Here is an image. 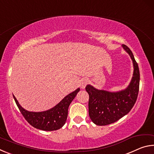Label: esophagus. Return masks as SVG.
I'll use <instances>...</instances> for the list:
<instances>
[{"label": "esophagus", "mask_w": 154, "mask_h": 154, "mask_svg": "<svg viewBox=\"0 0 154 154\" xmlns=\"http://www.w3.org/2000/svg\"><path fill=\"white\" fill-rule=\"evenodd\" d=\"M88 83V79H83L82 80V82H81V88L82 89H84L85 87L86 86V85Z\"/></svg>", "instance_id": "obj_1"}]
</instances>
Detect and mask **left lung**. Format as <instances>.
Returning <instances> with one entry per match:
<instances>
[{
    "label": "left lung",
    "mask_w": 154,
    "mask_h": 154,
    "mask_svg": "<svg viewBox=\"0 0 154 154\" xmlns=\"http://www.w3.org/2000/svg\"><path fill=\"white\" fill-rule=\"evenodd\" d=\"M122 46L131 57L134 65L133 77L128 87L118 92L98 90L90 85L85 87L89 94L90 118L98 126H106L119 120L129 113L137 101L140 82L139 66L128 47Z\"/></svg>",
    "instance_id": "1"
}]
</instances>
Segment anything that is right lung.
I'll list each match as a JSON object with an SVG mask.
<instances>
[{
    "label": "right lung",
    "instance_id": "right-lung-1",
    "mask_svg": "<svg viewBox=\"0 0 154 154\" xmlns=\"http://www.w3.org/2000/svg\"><path fill=\"white\" fill-rule=\"evenodd\" d=\"M79 90L78 88L69 94L54 107L43 112H30L25 110L20 105L14 96V98L21 113L31 126L39 130L52 131L61 128L64 125L68 116V109Z\"/></svg>",
    "mask_w": 154,
    "mask_h": 154
}]
</instances>
